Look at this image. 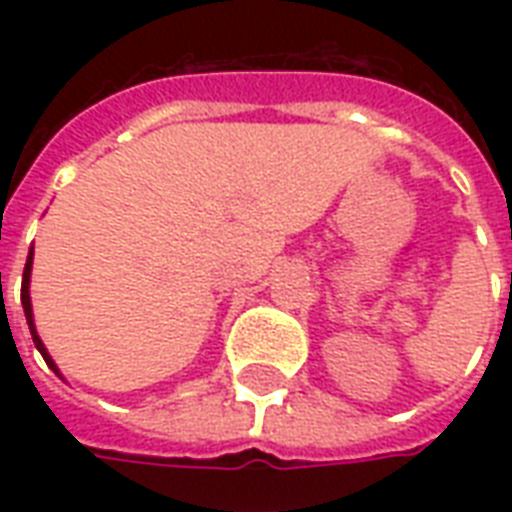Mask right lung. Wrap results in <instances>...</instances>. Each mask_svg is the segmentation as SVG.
Returning a JSON list of instances; mask_svg holds the SVG:
<instances>
[{
  "instance_id": "add662e5",
  "label": "right lung",
  "mask_w": 512,
  "mask_h": 512,
  "mask_svg": "<svg viewBox=\"0 0 512 512\" xmlns=\"http://www.w3.org/2000/svg\"><path fill=\"white\" fill-rule=\"evenodd\" d=\"M31 263H34V247H31V252H28L26 268H23V287H20V303H23V313H26L28 329H31V337H34L36 350L42 353L44 361H47V366H50L52 372H58V366H55V361H52V356H50V353H47V348H44V342L39 340V335H36V327H34V313H31V295H28V284H31Z\"/></svg>"
}]
</instances>
